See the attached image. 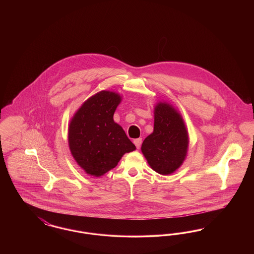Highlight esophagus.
I'll return each instance as SVG.
<instances>
[{
	"label": "esophagus",
	"mask_w": 254,
	"mask_h": 254,
	"mask_svg": "<svg viewBox=\"0 0 254 254\" xmlns=\"http://www.w3.org/2000/svg\"><path fill=\"white\" fill-rule=\"evenodd\" d=\"M133 143H134V145H136L137 149H139V148H140V146H141V144H142V139H141V138L135 139V140L133 141Z\"/></svg>",
	"instance_id": "34e87169"
}]
</instances>
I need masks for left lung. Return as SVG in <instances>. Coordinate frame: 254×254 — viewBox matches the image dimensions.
<instances>
[{
  "label": "left lung",
  "instance_id": "obj_1",
  "mask_svg": "<svg viewBox=\"0 0 254 254\" xmlns=\"http://www.w3.org/2000/svg\"><path fill=\"white\" fill-rule=\"evenodd\" d=\"M189 134L180 113L168 103L154 108V128L143 144L142 152L148 165L162 175L173 173L185 161Z\"/></svg>",
  "mask_w": 254,
  "mask_h": 254
}]
</instances>
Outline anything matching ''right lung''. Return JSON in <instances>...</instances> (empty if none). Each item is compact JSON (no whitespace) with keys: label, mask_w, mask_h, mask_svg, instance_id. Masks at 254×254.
Segmentation results:
<instances>
[{"label":"right lung","mask_w":254,"mask_h":254,"mask_svg":"<svg viewBox=\"0 0 254 254\" xmlns=\"http://www.w3.org/2000/svg\"><path fill=\"white\" fill-rule=\"evenodd\" d=\"M120 94L102 90L88 98L69 123L68 145L77 164L99 177L114 169L123 155L136 149L121 126L113 120Z\"/></svg>","instance_id":"obj_1"}]
</instances>
